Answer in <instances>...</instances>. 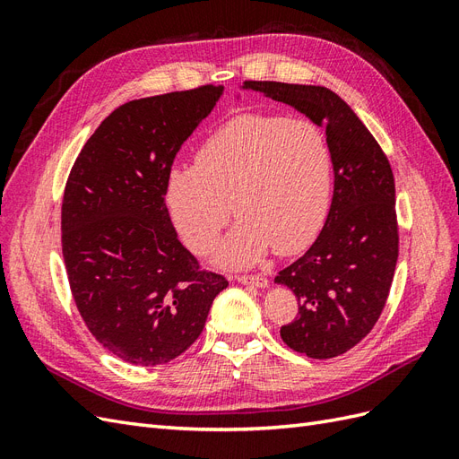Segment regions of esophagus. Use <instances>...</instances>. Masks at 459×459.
Wrapping results in <instances>:
<instances>
[{
    "label": "esophagus",
    "mask_w": 459,
    "mask_h": 459,
    "mask_svg": "<svg viewBox=\"0 0 459 459\" xmlns=\"http://www.w3.org/2000/svg\"><path fill=\"white\" fill-rule=\"evenodd\" d=\"M235 281L238 283H243V285H255V287H268V280L264 275H235L233 277Z\"/></svg>",
    "instance_id": "obj_1"
}]
</instances>
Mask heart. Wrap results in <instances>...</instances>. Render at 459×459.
<instances>
[{
	"label": "heart",
	"mask_w": 459,
	"mask_h": 459,
	"mask_svg": "<svg viewBox=\"0 0 459 459\" xmlns=\"http://www.w3.org/2000/svg\"><path fill=\"white\" fill-rule=\"evenodd\" d=\"M331 187L333 157L317 124L243 115L206 137L195 164L170 169L164 195L195 253H206L231 214L239 216L214 256L224 266H251L272 247L280 255L302 251L324 224Z\"/></svg>",
	"instance_id": "heart-1"
}]
</instances>
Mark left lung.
<instances>
[{
	"label": "left lung",
	"mask_w": 459,
	"mask_h": 459,
	"mask_svg": "<svg viewBox=\"0 0 459 459\" xmlns=\"http://www.w3.org/2000/svg\"><path fill=\"white\" fill-rule=\"evenodd\" d=\"M273 101L295 107L325 128L333 157V199L317 239L275 275L299 300L283 342L327 359L362 341L377 322L398 258L396 195L391 164L375 137L341 97L324 86L247 80Z\"/></svg>",
	"instance_id": "obj_1"
}]
</instances>
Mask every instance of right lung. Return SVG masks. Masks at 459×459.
Masks as SVG:
<instances>
[{"mask_svg": "<svg viewBox=\"0 0 459 459\" xmlns=\"http://www.w3.org/2000/svg\"><path fill=\"white\" fill-rule=\"evenodd\" d=\"M221 93L201 86L120 105L66 179L63 258L76 308L128 364L159 366L186 352L228 287L179 243L164 201L176 152Z\"/></svg>", "mask_w": 459, "mask_h": 459, "instance_id": "right-lung-1", "label": "right lung"}]
</instances>
